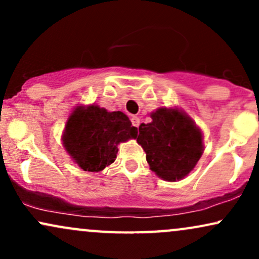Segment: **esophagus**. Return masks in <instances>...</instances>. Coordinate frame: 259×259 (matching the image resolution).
<instances>
[{"label":"esophagus","instance_id":"1","mask_svg":"<svg viewBox=\"0 0 259 259\" xmlns=\"http://www.w3.org/2000/svg\"><path fill=\"white\" fill-rule=\"evenodd\" d=\"M132 123H133L134 126L139 127V125H140V118L136 117V115H133V117H132Z\"/></svg>","mask_w":259,"mask_h":259}]
</instances>
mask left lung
<instances>
[{"label":"left lung","instance_id":"obj_1","mask_svg":"<svg viewBox=\"0 0 259 259\" xmlns=\"http://www.w3.org/2000/svg\"><path fill=\"white\" fill-rule=\"evenodd\" d=\"M151 123L139 126L136 135L150 169L163 180L184 179L203 153L201 129L178 108L162 107L151 113Z\"/></svg>","mask_w":259,"mask_h":259}]
</instances>
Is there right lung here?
Listing matches in <instances>:
<instances>
[{"label": "right lung", "mask_w": 259, "mask_h": 259, "mask_svg": "<svg viewBox=\"0 0 259 259\" xmlns=\"http://www.w3.org/2000/svg\"><path fill=\"white\" fill-rule=\"evenodd\" d=\"M138 127L123 112H108L96 105L79 106L68 118L63 145L85 171H101L117 158L118 144L135 139Z\"/></svg>", "instance_id": "obj_1"}]
</instances>
